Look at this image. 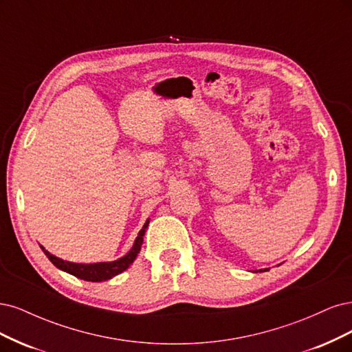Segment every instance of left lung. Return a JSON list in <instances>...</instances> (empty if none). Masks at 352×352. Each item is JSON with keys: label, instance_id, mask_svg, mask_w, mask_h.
I'll return each instance as SVG.
<instances>
[{"label": "left lung", "instance_id": "obj_1", "mask_svg": "<svg viewBox=\"0 0 352 352\" xmlns=\"http://www.w3.org/2000/svg\"><path fill=\"white\" fill-rule=\"evenodd\" d=\"M267 269H258V270H253L254 272V274H256V272H266Z\"/></svg>", "mask_w": 352, "mask_h": 352}]
</instances>
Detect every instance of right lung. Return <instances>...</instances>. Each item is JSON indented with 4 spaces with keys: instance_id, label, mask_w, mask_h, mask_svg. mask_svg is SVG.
I'll return each mask as SVG.
<instances>
[{
    "instance_id": "1",
    "label": "right lung",
    "mask_w": 352,
    "mask_h": 352,
    "mask_svg": "<svg viewBox=\"0 0 352 352\" xmlns=\"http://www.w3.org/2000/svg\"><path fill=\"white\" fill-rule=\"evenodd\" d=\"M147 225H149V219L144 222L143 228L139 231L138 236H135L134 244L130 248V252L117 260H112V262H99V263L67 262V260H63L60 257L51 254L48 250H45L43 245H41V248H42V252L47 254V257L54 263V266H56L60 270L67 272V274H70V275H73L78 279H83V280L102 282V280H108L111 278L120 275L121 272L130 267V265L134 262L135 257H138V254L140 252Z\"/></svg>"
}]
</instances>
